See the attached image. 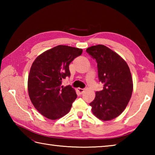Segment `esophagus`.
Wrapping results in <instances>:
<instances>
[{"instance_id": "esophagus-1", "label": "esophagus", "mask_w": 155, "mask_h": 155, "mask_svg": "<svg viewBox=\"0 0 155 155\" xmlns=\"http://www.w3.org/2000/svg\"><path fill=\"white\" fill-rule=\"evenodd\" d=\"M77 91H78L79 94H83L84 91H85V89H82V88H77Z\"/></svg>"}]
</instances>
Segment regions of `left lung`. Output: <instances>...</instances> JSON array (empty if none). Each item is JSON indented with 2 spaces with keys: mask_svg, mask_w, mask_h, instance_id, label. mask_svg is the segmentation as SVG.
<instances>
[{
  "mask_svg": "<svg viewBox=\"0 0 155 155\" xmlns=\"http://www.w3.org/2000/svg\"><path fill=\"white\" fill-rule=\"evenodd\" d=\"M87 53L97 62L99 81L103 90L96 91L90 104L93 114L109 121L124 111L132 95L133 84L129 67L118 54L104 45L89 47Z\"/></svg>",
  "mask_w": 155,
  "mask_h": 155,
  "instance_id": "left-lung-1",
  "label": "left lung"
}]
</instances>
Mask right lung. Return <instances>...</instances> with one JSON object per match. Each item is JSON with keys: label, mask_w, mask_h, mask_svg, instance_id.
Segmentation results:
<instances>
[{"label": "right lung", "mask_w": 155, "mask_h": 155, "mask_svg": "<svg viewBox=\"0 0 155 155\" xmlns=\"http://www.w3.org/2000/svg\"><path fill=\"white\" fill-rule=\"evenodd\" d=\"M81 48L59 45L39 55L31 65L28 91L35 108L48 119L54 120L66 115L77 98L70 85L61 86L70 77L69 65L82 54Z\"/></svg>", "instance_id": "add662e5"}]
</instances>
